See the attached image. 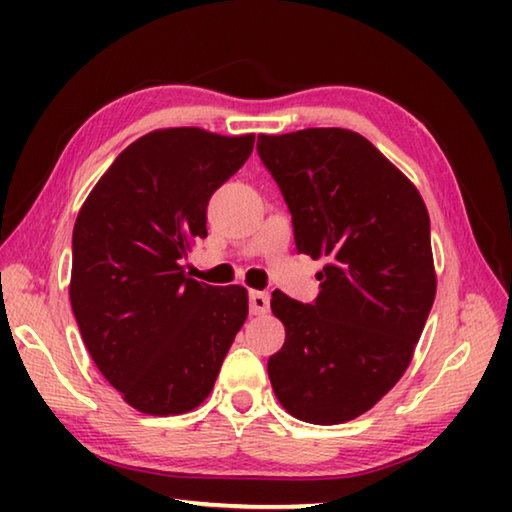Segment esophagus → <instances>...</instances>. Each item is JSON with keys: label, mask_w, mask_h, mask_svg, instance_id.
Here are the masks:
<instances>
[{"label": "esophagus", "mask_w": 512, "mask_h": 512, "mask_svg": "<svg viewBox=\"0 0 512 512\" xmlns=\"http://www.w3.org/2000/svg\"><path fill=\"white\" fill-rule=\"evenodd\" d=\"M250 314L253 316H264L268 307H271V298H268V293L264 291H250Z\"/></svg>", "instance_id": "obj_1"}]
</instances>
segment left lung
Wrapping results in <instances>:
<instances>
[{"label": "left lung", "instance_id": "left-lung-1", "mask_svg": "<svg viewBox=\"0 0 512 512\" xmlns=\"http://www.w3.org/2000/svg\"><path fill=\"white\" fill-rule=\"evenodd\" d=\"M257 151L289 205L298 253L327 259L314 305L273 293L287 329L268 359L273 393L302 422L354 420L402 379L436 298L427 205L348 128L259 135Z\"/></svg>", "mask_w": 512, "mask_h": 512}]
</instances>
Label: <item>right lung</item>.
I'll list each match as a JSON object with an SVG mask.
<instances>
[{
	"mask_svg": "<svg viewBox=\"0 0 512 512\" xmlns=\"http://www.w3.org/2000/svg\"><path fill=\"white\" fill-rule=\"evenodd\" d=\"M253 146V133L158 128L117 155L76 216L69 302L92 361L140 413L201 406L246 323L244 287L196 282L180 259Z\"/></svg>",
	"mask_w": 512,
	"mask_h": 512,
	"instance_id": "right-lung-1",
	"label": "right lung"
}]
</instances>
